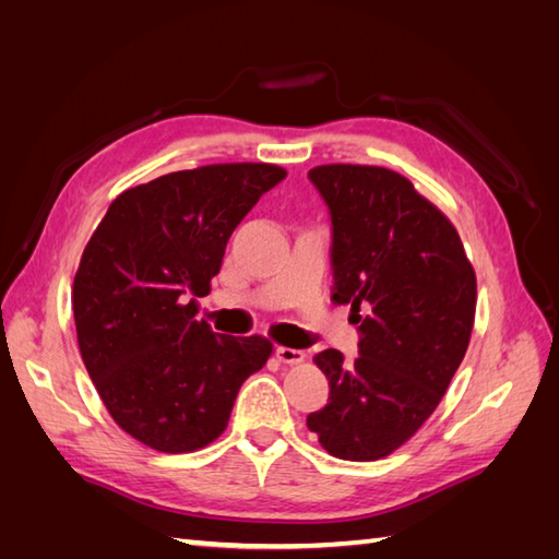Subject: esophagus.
Wrapping results in <instances>:
<instances>
[{"label":"esophagus","instance_id":"34e87169","mask_svg":"<svg viewBox=\"0 0 559 559\" xmlns=\"http://www.w3.org/2000/svg\"><path fill=\"white\" fill-rule=\"evenodd\" d=\"M276 358L283 365H300L305 360V353L298 348H288V346H278L276 348Z\"/></svg>","mask_w":559,"mask_h":559}]
</instances>
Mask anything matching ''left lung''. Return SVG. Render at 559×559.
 <instances>
[{
	"label": "left lung",
	"instance_id": "obj_1",
	"mask_svg": "<svg viewBox=\"0 0 559 559\" xmlns=\"http://www.w3.org/2000/svg\"><path fill=\"white\" fill-rule=\"evenodd\" d=\"M310 180L334 225L331 298L350 305L360 355H314L331 391L307 427L331 456L377 461L406 444L447 394L476 322V271L454 225L408 177L334 163L317 165Z\"/></svg>",
	"mask_w": 559,
	"mask_h": 559
}]
</instances>
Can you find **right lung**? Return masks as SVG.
Segmentation results:
<instances>
[{
	"label": "right lung",
	"mask_w": 559,
	"mask_h": 559,
	"mask_svg": "<svg viewBox=\"0 0 559 559\" xmlns=\"http://www.w3.org/2000/svg\"><path fill=\"white\" fill-rule=\"evenodd\" d=\"M286 175L216 163L156 177L117 197L83 249L71 290L81 358L112 420L144 447H209L271 358L266 336L213 334L197 312L237 223Z\"/></svg>",
	"instance_id": "obj_1"
}]
</instances>
